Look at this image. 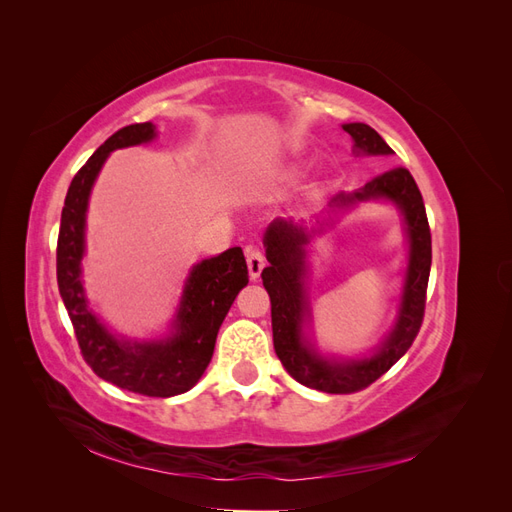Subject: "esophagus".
<instances>
[{
    "label": "esophagus",
    "instance_id": "esophagus-1",
    "mask_svg": "<svg viewBox=\"0 0 512 512\" xmlns=\"http://www.w3.org/2000/svg\"><path fill=\"white\" fill-rule=\"evenodd\" d=\"M245 258H247V271H250V277L252 280H258L262 269H265L267 265V258L265 254H262L258 247H245Z\"/></svg>",
    "mask_w": 512,
    "mask_h": 512
}]
</instances>
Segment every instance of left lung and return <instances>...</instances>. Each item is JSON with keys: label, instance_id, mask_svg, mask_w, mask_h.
<instances>
[{"label": "left lung", "instance_id": "obj_1", "mask_svg": "<svg viewBox=\"0 0 512 512\" xmlns=\"http://www.w3.org/2000/svg\"><path fill=\"white\" fill-rule=\"evenodd\" d=\"M354 147L367 156H389L393 149L367 123H346ZM389 198L404 213L410 237V258L401 297L399 318L384 346L369 359L361 361H327L309 350L301 335V322L307 314L303 275H305V245L303 226L292 222H273L265 235L269 267L262 269V284L271 297V327L273 348L288 374L309 389L322 393L348 395L363 391L371 382L386 374L401 356L408 352L421 331L427 301V282L431 269V232L425 213L421 190L404 166L389 168L386 173L367 181L359 192L339 194L333 203L346 207L356 200Z\"/></svg>", "mask_w": 512, "mask_h": 512}]
</instances>
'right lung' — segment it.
I'll return each mask as SVG.
<instances>
[{"mask_svg": "<svg viewBox=\"0 0 512 512\" xmlns=\"http://www.w3.org/2000/svg\"><path fill=\"white\" fill-rule=\"evenodd\" d=\"M156 136L151 121L117 130L74 175L57 237V284L72 320L76 342L85 363L119 389L147 397H173L190 391L205 374L213 356L215 337L239 290L250 280L241 247L196 265L185 284L175 333L164 342L130 344L108 333L87 307L81 284L85 250V211L108 153L119 147L147 143Z\"/></svg>", "mask_w": 512, "mask_h": 512, "instance_id": "obj_1", "label": "right lung"}]
</instances>
